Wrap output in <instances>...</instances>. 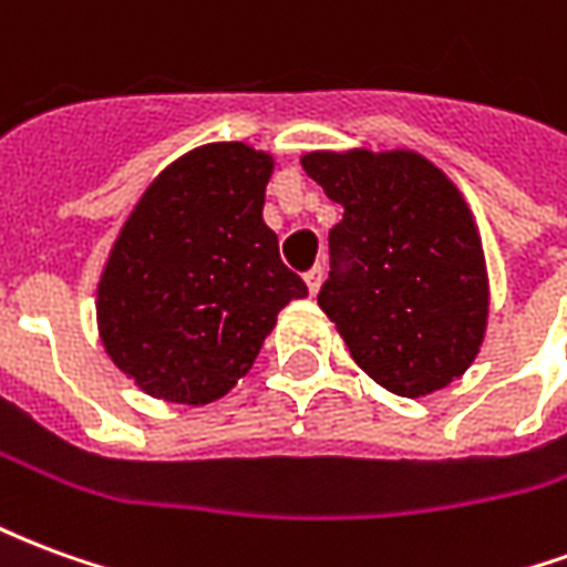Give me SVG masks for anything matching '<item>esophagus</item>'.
<instances>
[{"mask_svg": "<svg viewBox=\"0 0 567 567\" xmlns=\"http://www.w3.org/2000/svg\"><path fill=\"white\" fill-rule=\"evenodd\" d=\"M321 276H324V270H321V264H316L312 270L303 272V279H307V288H309V295H316V291H319Z\"/></svg>", "mask_w": 567, "mask_h": 567, "instance_id": "obj_1", "label": "esophagus"}]
</instances>
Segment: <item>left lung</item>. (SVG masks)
Segmentation results:
<instances>
[{"mask_svg":"<svg viewBox=\"0 0 567 567\" xmlns=\"http://www.w3.org/2000/svg\"><path fill=\"white\" fill-rule=\"evenodd\" d=\"M303 169L343 206L319 307L358 368L404 398L450 385L480 352L488 316L486 260L462 194L413 151H312Z\"/></svg>","mask_w":567,"mask_h":567,"instance_id":"8db88e82","label":"left lung"}]
</instances>
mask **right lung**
Listing matches in <instances>:
<instances>
[{
  "instance_id": "obj_1",
  "label": "right lung",
  "mask_w": 567,
  "mask_h": 567,
  "mask_svg": "<svg viewBox=\"0 0 567 567\" xmlns=\"http://www.w3.org/2000/svg\"><path fill=\"white\" fill-rule=\"evenodd\" d=\"M270 173L248 145H203L151 182L117 236L96 291L100 337L151 398L227 394L279 309L307 295L260 218Z\"/></svg>"
}]
</instances>
